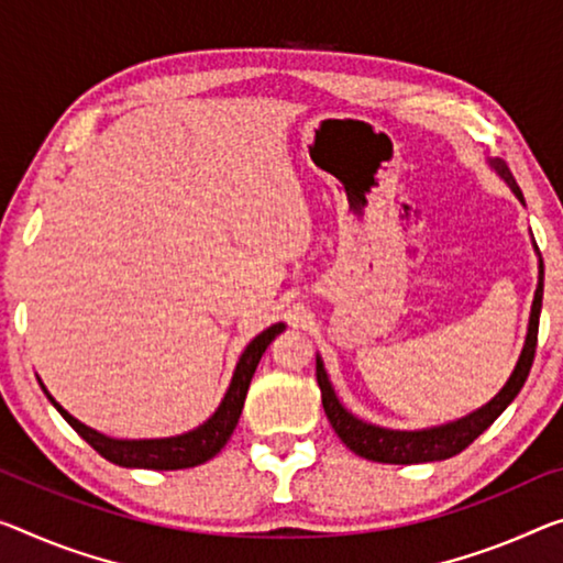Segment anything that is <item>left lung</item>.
<instances>
[{
  "label": "left lung",
  "instance_id": "8db88e82",
  "mask_svg": "<svg viewBox=\"0 0 563 563\" xmlns=\"http://www.w3.org/2000/svg\"><path fill=\"white\" fill-rule=\"evenodd\" d=\"M500 176L508 180V186L514 188V194L523 201L521 188L516 186L514 173L508 170L506 163H496ZM541 299H543V262H539V287H536L533 307H531V319H529V334H526V344L521 357H518V365L514 375L508 377L504 390H500L486 408L471 412L468 418L448 422V426L430 428V430H387L377 426H367L354 418L336 400L332 390L330 379H327V372L322 360L317 357V383L319 390H322V405L327 412V420L332 422V428L344 445L350 448L352 453H357L367 461L375 463H395V465H410V463H430V461H445V457H453L461 451H465L475 438L481 435L483 430L493 426V420L504 412L508 405L514 402V397L521 393V387L529 377L533 354H536V342H539V317H541Z\"/></svg>",
  "mask_w": 563,
  "mask_h": 563
}]
</instances>
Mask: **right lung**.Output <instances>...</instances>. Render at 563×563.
<instances>
[{
  "mask_svg": "<svg viewBox=\"0 0 563 563\" xmlns=\"http://www.w3.org/2000/svg\"><path fill=\"white\" fill-rule=\"evenodd\" d=\"M282 330L284 324H274L269 330H264L262 334L254 336L252 344L244 350V354H241L236 372H233L231 377L229 393L221 400L219 410H216L201 428L186 432V435L161 438V440H112V438L100 435L98 430L82 426V422L75 420L70 412L59 408V405L52 400V395L45 390V385H42V390L47 393L49 402L55 405L59 415H63V418L75 428L77 435L88 440V443L102 457H106V461L123 465V468H151V471L194 468V465L211 461V457L227 445V440L231 438V432L239 422V415L244 410V400H246L249 385H252L258 360H262V354Z\"/></svg>",
  "mask_w": 563,
  "mask_h": 563,
  "instance_id": "1",
  "label": "right lung"
}]
</instances>
